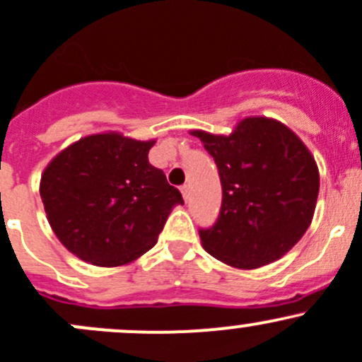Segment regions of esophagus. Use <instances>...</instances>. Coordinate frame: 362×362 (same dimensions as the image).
I'll return each mask as SVG.
<instances>
[{"mask_svg":"<svg viewBox=\"0 0 362 362\" xmlns=\"http://www.w3.org/2000/svg\"><path fill=\"white\" fill-rule=\"evenodd\" d=\"M181 193H182V197H185V200H188V197H189V185H182L181 186Z\"/></svg>","mask_w":362,"mask_h":362,"instance_id":"obj_1","label":"esophagus"}]
</instances>
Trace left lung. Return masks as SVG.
Here are the masks:
<instances>
[{
	"label": "left lung",
	"mask_w": 362,
	"mask_h": 362,
	"mask_svg": "<svg viewBox=\"0 0 362 362\" xmlns=\"http://www.w3.org/2000/svg\"><path fill=\"white\" fill-rule=\"evenodd\" d=\"M192 135L213 156L223 193L218 220L199 228L204 250L239 269L281 259L310 227L320 186L301 139L267 117H246L228 137Z\"/></svg>",
	"instance_id": "1"
}]
</instances>
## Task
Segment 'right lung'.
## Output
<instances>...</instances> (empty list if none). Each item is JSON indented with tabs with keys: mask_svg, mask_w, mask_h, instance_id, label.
<instances>
[{
	"mask_svg": "<svg viewBox=\"0 0 362 362\" xmlns=\"http://www.w3.org/2000/svg\"><path fill=\"white\" fill-rule=\"evenodd\" d=\"M153 144L119 134L89 135L49 163L40 197L68 252L93 266L116 267L156 245L173 207L185 200L149 163Z\"/></svg>",
	"mask_w": 362,
	"mask_h": 362,
	"instance_id": "add662e5",
	"label": "right lung"
}]
</instances>
